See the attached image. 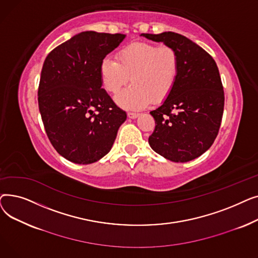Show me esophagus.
<instances>
[{
	"instance_id": "obj_1",
	"label": "esophagus",
	"mask_w": 258,
	"mask_h": 258,
	"mask_svg": "<svg viewBox=\"0 0 258 258\" xmlns=\"http://www.w3.org/2000/svg\"><path fill=\"white\" fill-rule=\"evenodd\" d=\"M138 116H139L138 113H131V112L127 113V117L131 119H136Z\"/></svg>"
}]
</instances>
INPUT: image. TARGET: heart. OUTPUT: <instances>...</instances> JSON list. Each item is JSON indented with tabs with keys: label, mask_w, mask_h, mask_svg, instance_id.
Returning a JSON list of instances; mask_svg holds the SVG:
<instances>
[{
	"label": "heart",
	"mask_w": 258,
	"mask_h": 258,
	"mask_svg": "<svg viewBox=\"0 0 258 258\" xmlns=\"http://www.w3.org/2000/svg\"><path fill=\"white\" fill-rule=\"evenodd\" d=\"M179 55L169 46L137 42L122 47L116 60L105 57L100 64L104 89L117 95L131 81L132 85L119 94V105L141 110L151 101L163 102L172 92L179 75Z\"/></svg>",
	"instance_id": "obj_1"
}]
</instances>
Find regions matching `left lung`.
Returning <instances> with one entry per match:
<instances>
[{
	"label": "left lung",
	"instance_id": "8db88e82",
	"mask_svg": "<svg viewBox=\"0 0 258 258\" xmlns=\"http://www.w3.org/2000/svg\"><path fill=\"white\" fill-rule=\"evenodd\" d=\"M141 35L173 48L180 61L172 92L151 112L156 127L148 143L167 160L191 161L209 150L221 126L225 96L218 66L209 53L179 33Z\"/></svg>",
	"mask_w": 258,
	"mask_h": 258
}]
</instances>
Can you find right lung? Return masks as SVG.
Listing matches in <instances>:
<instances>
[{
    "mask_svg": "<svg viewBox=\"0 0 258 258\" xmlns=\"http://www.w3.org/2000/svg\"><path fill=\"white\" fill-rule=\"evenodd\" d=\"M125 34L80 32L46 57L38 86V107L56 152L76 164H91L114 144L126 113L101 88V61Z\"/></svg>",
    "mask_w": 258,
    "mask_h": 258,
    "instance_id": "1",
    "label": "right lung"
}]
</instances>
